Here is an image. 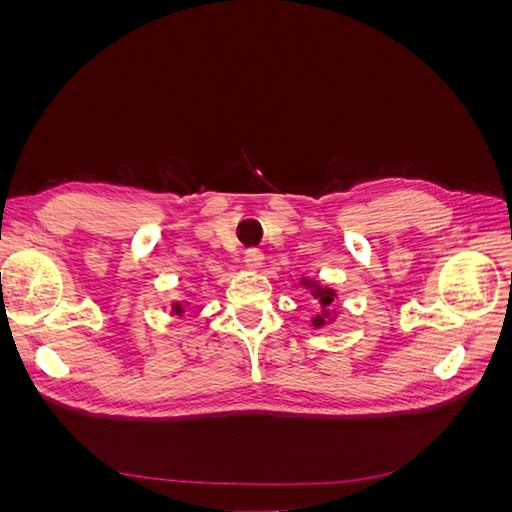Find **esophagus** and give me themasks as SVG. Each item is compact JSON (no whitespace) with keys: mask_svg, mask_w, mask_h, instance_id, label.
<instances>
[{"mask_svg":"<svg viewBox=\"0 0 512 512\" xmlns=\"http://www.w3.org/2000/svg\"><path fill=\"white\" fill-rule=\"evenodd\" d=\"M262 260H265V254H262L260 250H247L245 256H243L245 267L252 269V271H256V269L262 267Z\"/></svg>","mask_w":512,"mask_h":512,"instance_id":"1","label":"esophagus"}]
</instances>
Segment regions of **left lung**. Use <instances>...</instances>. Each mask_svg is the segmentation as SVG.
<instances>
[{
    "mask_svg": "<svg viewBox=\"0 0 512 512\" xmlns=\"http://www.w3.org/2000/svg\"><path fill=\"white\" fill-rule=\"evenodd\" d=\"M301 286L305 290H309V297H312L316 301V305L320 307V314H316L312 318V327L322 329V327H327V324L335 322L337 312L333 309V303L337 299V290L331 286H322L316 280H309V277H303Z\"/></svg>",
    "mask_w": 512,
    "mask_h": 512,
    "instance_id": "8db88e82",
    "label": "left lung"
}]
</instances>
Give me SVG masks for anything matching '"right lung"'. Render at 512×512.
I'll list each match as a JSON object with an SVG mask.
<instances>
[{
  "instance_id": "add662e5",
  "label": "right lung",
  "mask_w": 512,
  "mask_h": 512,
  "mask_svg": "<svg viewBox=\"0 0 512 512\" xmlns=\"http://www.w3.org/2000/svg\"><path fill=\"white\" fill-rule=\"evenodd\" d=\"M185 305H188V301H185V303L173 301V303H170V312H173V316H183L185 314Z\"/></svg>"
}]
</instances>
